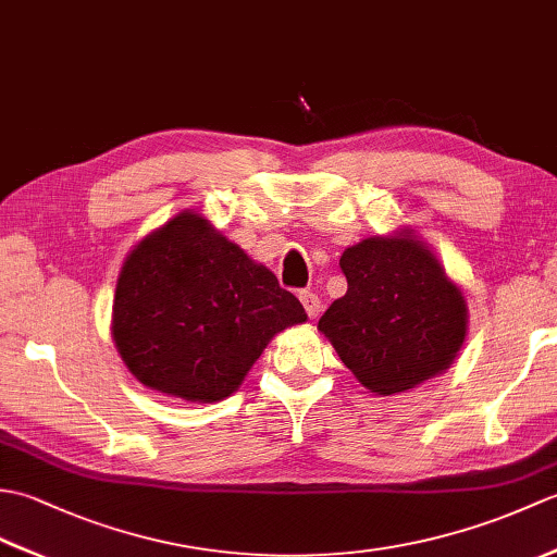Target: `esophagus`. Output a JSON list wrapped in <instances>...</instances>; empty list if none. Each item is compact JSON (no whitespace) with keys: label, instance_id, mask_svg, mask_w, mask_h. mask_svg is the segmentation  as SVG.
Wrapping results in <instances>:
<instances>
[{"label":"esophagus","instance_id":"obj_1","mask_svg":"<svg viewBox=\"0 0 557 557\" xmlns=\"http://www.w3.org/2000/svg\"><path fill=\"white\" fill-rule=\"evenodd\" d=\"M299 299H301V304H304V309H306V313H309V318H318L321 315V299H318V294H313V292H299Z\"/></svg>","mask_w":557,"mask_h":557}]
</instances>
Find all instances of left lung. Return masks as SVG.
Returning <instances> with one entry per match:
<instances>
[{
  "label": "left lung",
  "mask_w": 557,
  "mask_h": 557,
  "mask_svg": "<svg viewBox=\"0 0 557 557\" xmlns=\"http://www.w3.org/2000/svg\"><path fill=\"white\" fill-rule=\"evenodd\" d=\"M339 268L347 294L318 330L363 387L395 395L449 369L467 337V301L429 246L409 230L371 236Z\"/></svg>",
  "instance_id": "1"
}]
</instances>
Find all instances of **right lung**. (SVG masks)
Listing matches in <instances>:
<instances>
[{
    "label": "right lung",
    "instance_id": "1",
    "mask_svg": "<svg viewBox=\"0 0 557 557\" xmlns=\"http://www.w3.org/2000/svg\"><path fill=\"white\" fill-rule=\"evenodd\" d=\"M304 321L265 265L184 210L126 256L112 337L136 381L206 405L230 397L268 342Z\"/></svg>",
    "mask_w": 557,
    "mask_h": 557
}]
</instances>
